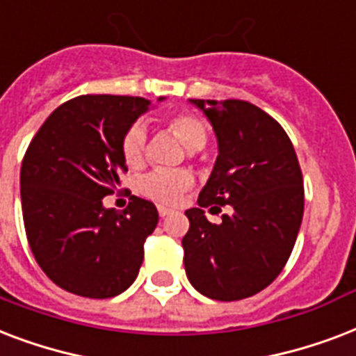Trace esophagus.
<instances>
[{"label":"esophagus","instance_id":"1","mask_svg":"<svg viewBox=\"0 0 356 356\" xmlns=\"http://www.w3.org/2000/svg\"><path fill=\"white\" fill-rule=\"evenodd\" d=\"M158 213H159V217H167L170 213V209L163 208V206H158Z\"/></svg>","mask_w":356,"mask_h":356}]
</instances>
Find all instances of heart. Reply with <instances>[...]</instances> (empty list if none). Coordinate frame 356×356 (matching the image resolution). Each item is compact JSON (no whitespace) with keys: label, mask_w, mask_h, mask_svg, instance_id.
I'll return each mask as SVG.
<instances>
[{"label":"heart","mask_w":356,"mask_h":356,"mask_svg":"<svg viewBox=\"0 0 356 356\" xmlns=\"http://www.w3.org/2000/svg\"><path fill=\"white\" fill-rule=\"evenodd\" d=\"M163 124L170 134L176 135L191 150L202 148L208 140V128L195 113H169L163 118ZM120 154L124 163L131 169H139L145 163L148 154V137L147 129L140 124H134L124 131L120 139ZM193 181L195 178L187 169H158L140 176L135 184V191L148 200L170 206L180 198L181 193H186L193 186Z\"/></svg>","instance_id":"b5f03b06"}]
</instances>
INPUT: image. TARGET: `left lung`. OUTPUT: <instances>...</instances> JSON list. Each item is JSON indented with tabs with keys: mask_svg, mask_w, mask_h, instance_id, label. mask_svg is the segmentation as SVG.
Returning a JSON list of instances; mask_svg holds the SVG:
<instances>
[{
	"mask_svg": "<svg viewBox=\"0 0 356 356\" xmlns=\"http://www.w3.org/2000/svg\"><path fill=\"white\" fill-rule=\"evenodd\" d=\"M216 129L219 156L198 208L187 209L181 239L193 288L216 301H239L267 288L290 258L305 209L302 172L280 124L245 100H191ZM211 225L202 207L220 211Z\"/></svg>",
	"mask_w": 356,
	"mask_h": 356,
	"instance_id": "1",
	"label": "left lung"
}]
</instances>
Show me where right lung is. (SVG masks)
Here are the masks:
<instances>
[{
	"label": "right lung",
	"instance_id": "right-lung-1",
	"mask_svg": "<svg viewBox=\"0 0 356 356\" xmlns=\"http://www.w3.org/2000/svg\"><path fill=\"white\" fill-rule=\"evenodd\" d=\"M148 104L139 96H76L44 120L26 150L27 241L46 277L74 296L109 299L128 290L158 225V209L145 198L131 195L122 211L102 204L128 172L120 139Z\"/></svg>",
	"mask_w": 356,
	"mask_h": 356
}]
</instances>
